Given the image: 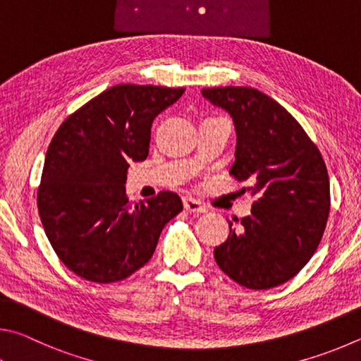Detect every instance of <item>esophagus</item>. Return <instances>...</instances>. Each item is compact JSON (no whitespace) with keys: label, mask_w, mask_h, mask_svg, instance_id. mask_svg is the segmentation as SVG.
<instances>
[{"label":"esophagus","mask_w":361,"mask_h":361,"mask_svg":"<svg viewBox=\"0 0 361 361\" xmlns=\"http://www.w3.org/2000/svg\"><path fill=\"white\" fill-rule=\"evenodd\" d=\"M184 209L190 214H201V212H206V206L198 200L185 197L184 198Z\"/></svg>","instance_id":"obj_1"}]
</instances>
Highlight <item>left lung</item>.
<instances>
[{"instance_id": "obj_1", "label": "left lung", "mask_w": 361, "mask_h": 361, "mask_svg": "<svg viewBox=\"0 0 361 361\" xmlns=\"http://www.w3.org/2000/svg\"><path fill=\"white\" fill-rule=\"evenodd\" d=\"M236 126L230 176L250 182V216L230 222L228 239L214 249L224 273L250 290L282 286L317 250L330 214V179L322 154L302 126L268 94L252 87L204 88ZM235 224L238 222V219Z\"/></svg>"}]
</instances>
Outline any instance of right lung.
Segmentation results:
<instances>
[{"instance_id":"add662e5","label":"right lung","mask_w":361,"mask_h":361,"mask_svg":"<svg viewBox=\"0 0 361 361\" xmlns=\"http://www.w3.org/2000/svg\"><path fill=\"white\" fill-rule=\"evenodd\" d=\"M184 92L114 85L56 130L37 187V212L56 257L75 276L97 283L130 277L154 255L164 225L184 209L174 192L136 204L125 193L130 163L149 155L152 122Z\"/></svg>"}]
</instances>
